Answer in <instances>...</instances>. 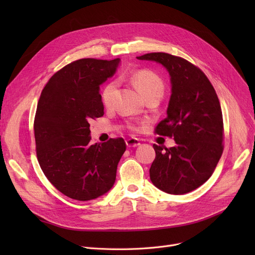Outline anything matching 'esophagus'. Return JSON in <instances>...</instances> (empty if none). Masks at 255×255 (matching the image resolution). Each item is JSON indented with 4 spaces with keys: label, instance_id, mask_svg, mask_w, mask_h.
<instances>
[{
    "label": "esophagus",
    "instance_id": "1",
    "mask_svg": "<svg viewBox=\"0 0 255 255\" xmlns=\"http://www.w3.org/2000/svg\"><path fill=\"white\" fill-rule=\"evenodd\" d=\"M126 144L127 146H129V148H135V146L139 145V140L137 138H129L126 140Z\"/></svg>",
    "mask_w": 255,
    "mask_h": 255
}]
</instances>
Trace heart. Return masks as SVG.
I'll return each mask as SVG.
<instances>
[{
  "label": "heart",
  "instance_id": "b5f03b06",
  "mask_svg": "<svg viewBox=\"0 0 255 255\" xmlns=\"http://www.w3.org/2000/svg\"><path fill=\"white\" fill-rule=\"evenodd\" d=\"M131 82L134 84L141 92L144 98L156 95L159 93H163L164 85L157 74L149 70H139L131 75ZM118 84L115 80L107 83L101 90V101L104 106L110 107L114 103Z\"/></svg>",
  "mask_w": 255,
  "mask_h": 255
}]
</instances>
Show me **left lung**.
Listing matches in <instances>:
<instances>
[{
    "label": "left lung",
    "mask_w": 255,
    "mask_h": 255,
    "mask_svg": "<svg viewBox=\"0 0 255 255\" xmlns=\"http://www.w3.org/2000/svg\"><path fill=\"white\" fill-rule=\"evenodd\" d=\"M162 65L170 77L167 117L156 127L176 145L153 144L156 157L150 179L158 189L185 194L209 180L223 152V119L219 99L205 73L182 58L165 52L136 57Z\"/></svg>",
    "instance_id": "1"
}]
</instances>
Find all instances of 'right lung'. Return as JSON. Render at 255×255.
I'll use <instances>...</instances> for the list:
<instances>
[{"instance_id":"add662e5","label":"right lung","mask_w":255,"mask_h":255,"mask_svg":"<svg viewBox=\"0 0 255 255\" xmlns=\"http://www.w3.org/2000/svg\"><path fill=\"white\" fill-rule=\"evenodd\" d=\"M121 63L82 59L53 74L40 95L34 122L37 158L48 181L72 199L109 192L126 150L123 138L91 144L90 121L102 117L100 86Z\"/></svg>"}]
</instances>
